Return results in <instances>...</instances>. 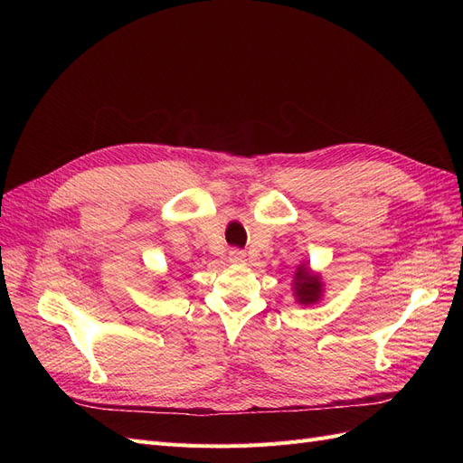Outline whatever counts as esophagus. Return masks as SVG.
<instances>
[{"instance_id":"obj_1","label":"esophagus","mask_w":463,"mask_h":463,"mask_svg":"<svg viewBox=\"0 0 463 463\" xmlns=\"http://www.w3.org/2000/svg\"><path fill=\"white\" fill-rule=\"evenodd\" d=\"M230 262L233 264H243L245 262V253L240 249H232L230 250Z\"/></svg>"}]
</instances>
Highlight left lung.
<instances>
[{
  "label": "left lung",
  "mask_w": 463,
  "mask_h": 463,
  "mask_svg": "<svg viewBox=\"0 0 463 463\" xmlns=\"http://www.w3.org/2000/svg\"><path fill=\"white\" fill-rule=\"evenodd\" d=\"M325 284H322L320 274H315L309 266L301 264L293 276V296L301 305H315L320 301Z\"/></svg>",
  "instance_id": "8db88e82"
}]
</instances>
